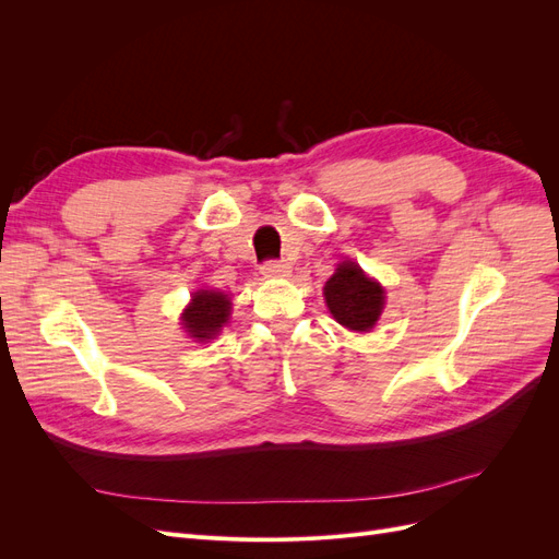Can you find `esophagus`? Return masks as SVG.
<instances>
[{
  "mask_svg": "<svg viewBox=\"0 0 559 559\" xmlns=\"http://www.w3.org/2000/svg\"><path fill=\"white\" fill-rule=\"evenodd\" d=\"M261 273L263 277H286L292 273V265L284 261H267L261 265Z\"/></svg>",
  "mask_w": 559,
  "mask_h": 559,
  "instance_id": "esophagus-1",
  "label": "esophagus"
}]
</instances>
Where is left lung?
Returning <instances> with one entry per match:
<instances>
[{
	"label": "left lung",
	"mask_w": 559,
	"mask_h": 559,
	"mask_svg": "<svg viewBox=\"0 0 559 559\" xmlns=\"http://www.w3.org/2000/svg\"><path fill=\"white\" fill-rule=\"evenodd\" d=\"M326 306L337 324L349 331H370L384 308V289L354 261L337 263L324 286Z\"/></svg>",
	"instance_id": "1"
}]
</instances>
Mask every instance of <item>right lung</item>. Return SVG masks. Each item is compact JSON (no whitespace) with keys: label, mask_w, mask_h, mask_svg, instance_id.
I'll use <instances>...</instances> for the list:
<instances>
[{"label":"right lung","mask_w":559,"mask_h":559,"mask_svg":"<svg viewBox=\"0 0 559 559\" xmlns=\"http://www.w3.org/2000/svg\"><path fill=\"white\" fill-rule=\"evenodd\" d=\"M230 300L224 292L200 289L193 294L191 302L181 312V326L200 343H207L228 324Z\"/></svg>","instance_id":"add662e5"}]
</instances>
